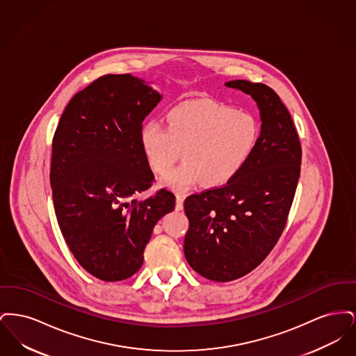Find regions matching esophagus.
Instances as JSON below:
<instances>
[{"instance_id":"34e87169","label":"esophagus","mask_w":356,"mask_h":356,"mask_svg":"<svg viewBox=\"0 0 356 356\" xmlns=\"http://www.w3.org/2000/svg\"><path fill=\"white\" fill-rule=\"evenodd\" d=\"M184 197H186L184 193H176V209H177V211H181V209H183Z\"/></svg>"}]
</instances>
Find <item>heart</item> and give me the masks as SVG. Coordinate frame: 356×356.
Segmentation results:
<instances>
[{
    "label": "heart",
    "mask_w": 356,
    "mask_h": 356,
    "mask_svg": "<svg viewBox=\"0 0 356 356\" xmlns=\"http://www.w3.org/2000/svg\"><path fill=\"white\" fill-rule=\"evenodd\" d=\"M167 120L168 127L145 122L140 145L149 168L159 175L168 172L183 151L184 163L163 179L177 191L199 180L205 186L229 183L251 159L260 135L251 113L209 100L179 104Z\"/></svg>",
    "instance_id": "heart-1"
}]
</instances>
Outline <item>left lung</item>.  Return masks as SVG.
Listing matches in <instances>:
<instances>
[{
    "instance_id": "obj_1",
    "label": "left lung",
    "mask_w": 356,
    "mask_h": 356,
    "mask_svg": "<svg viewBox=\"0 0 356 356\" xmlns=\"http://www.w3.org/2000/svg\"><path fill=\"white\" fill-rule=\"evenodd\" d=\"M225 86L254 99L261 129L251 159L236 177L184 202L186 261L213 282L250 273L271 252L286 227L302 164L296 128L275 90L247 80Z\"/></svg>"
}]
</instances>
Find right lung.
Here are the masks:
<instances>
[{"label": "right lung", "mask_w": 356, "mask_h": 356, "mask_svg": "<svg viewBox=\"0 0 356 356\" xmlns=\"http://www.w3.org/2000/svg\"><path fill=\"white\" fill-rule=\"evenodd\" d=\"M163 96L132 74H106L69 102L51 144L54 212L85 271L120 282L143 266L153 227L175 209V195L152 186L140 145L143 121Z\"/></svg>", "instance_id": "add662e5"}]
</instances>
